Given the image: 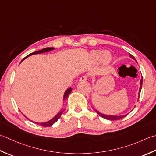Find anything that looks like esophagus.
<instances>
[{
  "mask_svg": "<svg viewBox=\"0 0 156 156\" xmlns=\"http://www.w3.org/2000/svg\"><path fill=\"white\" fill-rule=\"evenodd\" d=\"M87 76L86 75H83V76H81V78L79 79V81H80V82L85 81H87Z\"/></svg>",
  "mask_w": 156,
  "mask_h": 156,
  "instance_id": "obj_1",
  "label": "esophagus"
}]
</instances>
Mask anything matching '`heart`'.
Here are the masks:
<instances>
[{
  "instance_id": "1",
  "label": "heart",
  "mask_w": 156,
  "mask_h": 156,
  "mask_svg": "<svg viewBox=\"0 0 156 156\" xmlns=\"http://www.w3.org/2000/svg\"><path fill=\"white\" fill-rule=\"evenodd\" d=\"M112 55L108 52H103L100 50H92L89 56V60L92 63H96L98 61L104 66L108 65L112 61Z\"/></svg>"
}]
</instances>
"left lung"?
<instances>
[{
    "label": "left lung",
    "mask_w": 156,
    "mask_h": 156,
    "mask_svg": "<svg viewBox=\"0 0 156 156\" xmlns=\"http://www.w3.org/2000/svg\"><path fill=\"white\" fill-rule=\"evenodd\" d=\"M129 56L130 57H131L133 59H134L136 60L135 58L133 55H131V54H129ZM142 84H143V78L141 77V79L140 81V87H139V97H138V100H139V94L141 93V87H142ZM96 111V113L98 114V115L100 116L101 117H102V118L105 119H107V120H120V119H122L124 117L128 115V114H125V115H122V116H111V115H106V114H104L102 113H100L99 111H98L97 110H95Z\"/></svg>",
    "instance_id": "obj_1"
}]
</instances>
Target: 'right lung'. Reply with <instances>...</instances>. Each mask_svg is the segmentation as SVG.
I'll list each match as a JSON object with an SVG mask.
<instances>
[{"label":"right lung","mask_w":156,"mask_h":156,"mask_svg":"<svg viewBox=\"0 0 156 156\" xmlns=\"http://www.w3.org/2000/svg\"><path fill=\"white\" fill-rule=\"evenodd\" d=\"M54 49H55V48H44V49H42V50H38V51H36V52H34L31 53V54H30V55H28V56H25V58L21 60V62L22 61H23V60L24 59L26 58L27 57H28L29 56L33 55H37V54L44 53V52H49V51H51V50H53ZM71 91H72V88H71V87H69V89H67V90H66L65 91V94H64V98H63V100L67 99V98H68V96H69V94H71ZM63 111H64V110H60V112H59L58 114H57L55 117H54V118H52L51 120H50L49 121H47V122H42V123L35 122H34V123H36V124H37V125H40L42 126H52V125H53V124H55V123L57 121V120H58L60 119V117L61 116L62 114V112H63Z\"/></svg>","instance_id":"add662e5"}]
</instances>
